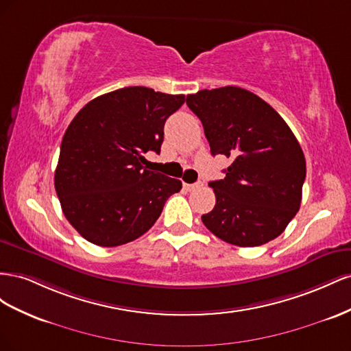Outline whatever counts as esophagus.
<instances>
[{"instance_id":"obj_1","label":"esophagus","mask_w":351,"mask_h":351,"mask_svg":"<svg viewBox=\"0 0 351 351\" xmlns=\"http://www.w3.org/2000/svg\"><path fill=\"white\" fill-rule=\"evenodd\" d=\"M203 186V182L198 181L195 184H184V188L186 189V191H193V189H197V188H202Z\"/></svg>"}]
</instances>
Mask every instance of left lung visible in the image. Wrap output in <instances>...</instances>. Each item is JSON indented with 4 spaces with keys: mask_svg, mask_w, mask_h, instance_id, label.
<instances>
[{
    "mask_svg": "<svg viewBox=\"0 0 351 351\" xmlns=\"http://www.w3.org/2000/svg\"><path fill=\"white\" fill-rule=\"evenodd\" d=\"M213 156L232 163L208 185L215 208L202 216L217 238L257 247L281 235L302 203L306 158L293 131L262 98L238 86L186 95Z\"/></svg>",
    "mask_w": 351,
    "mask_h": 351,
    "instance_id": "1",
    "label": "left lung"
}]
</instances>
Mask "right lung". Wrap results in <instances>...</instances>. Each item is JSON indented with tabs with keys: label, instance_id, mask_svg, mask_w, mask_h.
<instances>
[{
	"label": "right lung",
	"instance_id": "1",
	"mask_svg": "<svg viewBox=\"0 0 351 351\" xmlns=\"http://www.w3.org/2000/svg\"><path fill=\"white\" fill-rule=\"evenodd\" d=\"M185 95L128 86L99 95L70 122L54 175L63 213L86 241L99 247L131 243L152 228L182 182L148 170L160 153L165 122Z\"/></svg>",
	"mask_w": 351,
	"mask_h": 351
}]
</instances>
